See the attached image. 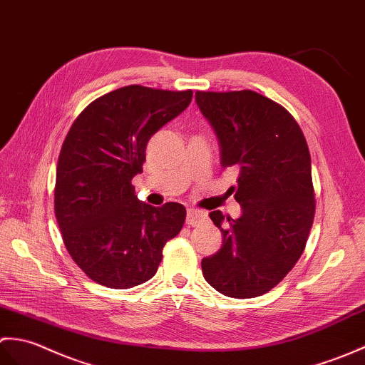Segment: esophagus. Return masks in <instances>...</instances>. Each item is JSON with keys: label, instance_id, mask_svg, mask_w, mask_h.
Wrapping results in <instances>:
<instances>
[{"label": "esophagus", "instance_id": "esophagus-1", "mask_svg": "<svg viewBox=\"0 0 365 365\" xmlns=\"http://www.w3.org/2000/svg\"><path fill=\"white\" fill-rule=\"evenodd\" d=\"M207 220V214L205 210H200V209H189L187 210V217H185V223L189 226H198L203 222Z\"/></svg>", "mask_w": 365, "mask_h": 365}]
</instances>
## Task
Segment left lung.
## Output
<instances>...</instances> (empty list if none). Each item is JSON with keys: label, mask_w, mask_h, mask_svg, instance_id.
Returning <instances> with one entry per match:
<instances>
[{"label": "left lung", "mask_w": 365, "mask_h": 365, "mask_svg": "<svg viewBox=\"0 0 365 365\" xmlns=\"http://www.w3.org/2000/svg\"><path fill=\"white\" fill-rule=\"evenodd\" d=\"M201 114L214 128L222 167L240 168L239 218L214 210L222 248L203 257V277L231 298L267 294L294 269L314 222L311 155L289 112L253 91L197 92Z\"/></svg>", "instance_id": "8db88e82"}]
</instances>
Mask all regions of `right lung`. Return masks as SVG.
Masks as SVG:
<instances>
[{"label": "right lung", "instance_id": "right-lung-1", "mask_svg": "<svg viewBox=\"0 0 365 365\" xmlns=\"http://www.w3.org/2000/svg\"><path fill=\"white\" fill-rule=\"evenodd\" d=\"M192 91L126 86L92 101L73 121L56 170L54 212L73 261L92 281L129 289L153 278L162 248L180 234L185 207L137 198L151 135L192 101Z\"/></svg>", "mask_w": 365, "mask_h": 365}]
</instances>
